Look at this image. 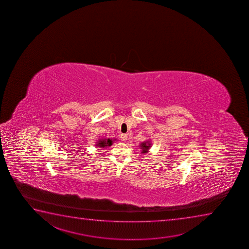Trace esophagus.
Here are the masks:
<instances>
[{
    "label": "esophagus",
    "instance_id": "obj_1",
    "mask_svg": "<svg viewBox=\"0 0 249 249\" xmlns=\"http://www.w3.org/2000/svg\"><path fill=\"white\" fill-rule=\"evenodd\" d=\"M127 138H128V136H127V134H122L121 135V139L123 141V142H126V140H127Z\"/></svg>",
    "mask_w": 249,
    "mask_h": 249
}]
</instances>
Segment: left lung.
I'll list each match as a JSON object with an SVG mask.
<instances>
[{
    "label": "left lung",
    "instance_id": "1",
    "mask_svg": "<svg viewBox=\"0 0 249 249\" xmlns=\"http://www.w3.org/2000/svg\"><path fill=\"white\" fill-rule=\"evenodd\" d=\"M150 146H151V144H150L149 141H146V142H142L140 144V149L142 150V152L145 154V153H147L148 152V150L150 149Z\"/></svg>",
    "mask_w": 249,
    "mask_h": 249
}]
</instances>
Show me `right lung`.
I'll use <instances>...</instances> for the list:
<instances>
[{"label":"right lung","instance_id":"right-lung-1","mask_svg":"<svg viewBox=\"0 0 249 249\" xmlns=\"http://www.w3.org/2000/svg\"><path fill=\"white\" fill-rule=\"evenodd\" d=\"M116 141V139H111V138H102V139H99V140L97 141V144H96V146H97V147H103V148H107V146H110L112 145V142Z\"/></svg>","mask_w":249,"mask_h":249}]
</instances>
